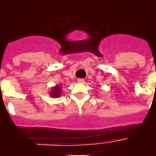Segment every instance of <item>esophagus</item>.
Segmentation results:
<instances>
[{"label":"esophagus","mask_w":156,"mask_h":156,"mask_svg":"<svg viewBox=\"0 0 156 156\" xmlns=\"http://www.w3.org/2000/svg\"><path fill=\"white\" fill-rule=\"evenodd\" d=\"M78 82L80 83H84V79L83 78H78Z\"/></svg>","instance_id":"esophagus-1"}]
</instances>
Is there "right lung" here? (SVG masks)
<instances>
[{"instance_id": "right-lung-1", "label": "right lung", "mask_w": 156, "mask_h": 156, "mask_svg": "<svg viewBox=\"0 0 156 156\" xmlns=\"http://www.w3.org/2000/svg\"><path fill=\"white\" fill-rule=\"evenodd\" d=\"M62 87L60 85L54 86L51 88V92H50V95L53 98H59L61 94H62Z\"/></svg>"}]
</instances>
